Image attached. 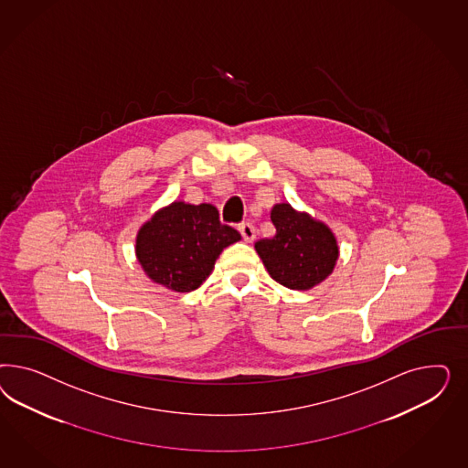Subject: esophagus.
Masks as SVG:
<instances>
[{"label": "esophagus", "instance_id": "esophagus-1", "mask_svg": "<svg viewBox=\"0 0 468 468\" xmlns=\"http://www.w3.org/2000/svg\"><path fill=\"white\" fill-rule=\"evenodd\" d=\"M239 231H240L241 239L245 241H252L255 239V228L252 223L243 221L239 225Z\"/></svg>", "mask_w": 468, "mask_h": 468}]
</instances>
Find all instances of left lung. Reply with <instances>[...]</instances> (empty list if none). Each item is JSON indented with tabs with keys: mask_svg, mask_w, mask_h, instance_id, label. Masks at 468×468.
I'll return each mask as SVG.
<instances>
[{
	"mask_svg": "<svg viewBox=\"0 0 468 468\" xmlns=\"http://www.w3.org/2000/svg\"><path fill=\"white\" fill-rule=\"evenodd\" d=\"M274 237L255 241L271 278L290 290H309L331 274L338 259V245L331 229L297 213L290 204H276L271 211Z\"/></svg>",
	"mask_w": 468,
	"mask_h": 468,
	"instance_id": "1",
	"label": "left lung"
}]
</instances>
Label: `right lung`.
Returning a JSON list of instances; mask_svg holds the SVG:
<instances>
[{
  "label": "right lung",
  "mask_w": 468,
  "mask_h": 468,
  "mask_svg": "<svg viewBox=\"0 0 468 468\" xmlns=\"http://www.w3.org/2000/svg\"><path fill=\"white\" fill-rule=\"evenodd\" d=\"M240 239L237 229L221 225L211 204L173 202L141 228L135 250L154 283L185 293L197 290L221 250Z\"/></svg>",
  "instance_id": "1"
}]
</instances>
